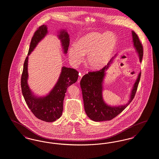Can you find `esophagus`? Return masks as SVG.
Wrapping results in <instances>:
<instances>
[{"mask_svg": "<svg viewBox=\"0 0 159 159\" xmlns=\"http://www.w3.org/2000/svg\"><path fill=\"white\" fill-rule=\"evenodd\" d=\"M82 74H80V73H79V76L78 77V80H77V83H79L80 82V80H81V79H82Z\"/></svg>", "mask_w": 159, "mask_h": 159, "instance_id": "obj_1", "label": "esophagus"}]
</instances>
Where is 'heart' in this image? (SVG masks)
<instances>
[{
  "label": "heart",
  "instance_id": "b5f03b06",
  "mask_svg": "<svg viewBox=\"0 0 159 159\" xmlns=\"http://www.w3.org/2000/svg\"><path fill=\"white\" fill-rule=\"evenodd\" d=\"M118 44V39L111 32H89L72 45L68 51L70 61L75 65L81 63L84 56L92 70H100L108 64Z\"/></svg>",
  "mask_w": 159,
  "mask_h": 159
}]
</instances>
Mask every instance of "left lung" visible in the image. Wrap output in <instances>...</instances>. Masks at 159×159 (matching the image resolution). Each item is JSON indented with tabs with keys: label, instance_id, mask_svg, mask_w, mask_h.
I'll use <instances>...</instances> for the list:
<instances>
[{
	"label": "left lung",
	"instance_id": "8db88e82",
	"mask_svg": "<svg viewBox=\"0 0 159 159\" xmlns=\"http://www.w3.org/2000/svg\"><path fill=\"white\" fill-rule=\"evenodd\" d=\"M132 38L134 47L139 55L141 63L143 56V46L137 35L133 31H132ZM116 56V54L102 69L98 71L89 72L88 74L84 75L81 79L80 87L82 91L84 111L92 121L100 122L111 120L127 108L135 95L140 82L141 72L139 73L133 84L127 103L118 106H111L105 102L102 92L106 71L113 63Z\"/></svg>",
	"mask_w": 159,
	"mask_h": 159
}]
</instances>
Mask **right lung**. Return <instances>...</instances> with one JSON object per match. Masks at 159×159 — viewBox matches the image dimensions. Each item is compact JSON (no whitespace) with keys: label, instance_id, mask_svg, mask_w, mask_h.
Masks as SVG:
<instances>
[{"label":"right lung","instance_id":"obj_1","mask_svg":"<svg viewBox=\"0 0 159 159\" xmlns=\"http://www.w3.org/2000/svg\"><path fill=\"white\" fill-rule=\"evenodd\" d=\"M47 33V26L43 25L39 27L32 37L28 56L24 64L21 77V88L26 103L32 114L42 121L52 122L56 121L61 116L65 93L68 87L76 82L79 73L74 69L63 66L57 83L47 95L38 96L33 93L28 84V56ZM57 37L60 39L64 54H66L70 43L69 34L66 30H61L58 32Z\"/></svg>","mask_w":159,"mask_h":159}]
</instances>
